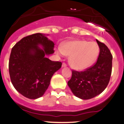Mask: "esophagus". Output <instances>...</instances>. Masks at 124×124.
Segmentation results:
<instances>
[{"mask_svg":"<svg viewBox=\"0 0 124 124\" xmlns=\"http://www.w3.org/2000/svg\"><path fill=\"white\" fill-rule=\"evenodd\" d=\"M66 66H67V64H66L65 63V62H63V63L62 64V67H66Z\"/></svg>","mask_w":124,"mask_h":124,"instance_id":"esophagus-1","label":"esophagus"}]
</instances>
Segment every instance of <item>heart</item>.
Returning <instances> with one entry per match:
<instances>
[{"label": "heart", "mask_w": 124, "mask_h": 124, "mask_svg": "<svg viewBox=\"0 0 124 124\" xmlns=\"http://www.w3.org/2000/svg\"><path fill=\"white\" fill-rule=\"evenodd\" d=\"M57 54L70 55V64L74 69L83 70L93 64L100 54L96 43L85 40H75L66 43L63 47H58Z\"/></svg>", "instance_id": "obj_1"}]
</instances>
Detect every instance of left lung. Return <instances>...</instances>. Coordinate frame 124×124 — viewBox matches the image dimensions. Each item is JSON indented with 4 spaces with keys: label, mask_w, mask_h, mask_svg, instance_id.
Segmentation results:
<instances>
[{
    "label": "left lung",
    "mask_w": 124,
    "mask_h": 124,
    "mask_svg": "<svg viewBox=\"0 0 124 124\" xmlns=\"http://www.w3.org/2000/svg\"><path fill=\"white\" fill-rule=\"evenodd\" d=\"M100 47L97 62L84 71L72 70L67 83L75 96L82 100L93 98L102 92L110 81L112 69V55L107 46L96 40Z\"/></svg>",
    "instance_id": "left-lung-1"
}]
</instances>
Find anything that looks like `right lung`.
Masks as SVG:
<instances>
[{"label":"right lung","mask_w":124,"mask_h":124,"mask_svg":"<svg viewBox=\"0 0 124 124\" xmlns=\"http://www.w3.org/2000/svg\"><path fill=\"white\" fill-rule=\"evenodd\" d=\"M54 45L46 35L37 33L23 38L12 48L9 60L11 81L24 97L35 100L42 96L53 75L62 67V62L46 57L54 52Z\"/></svg>","instance_id":"obj_1"}]
</instances>
